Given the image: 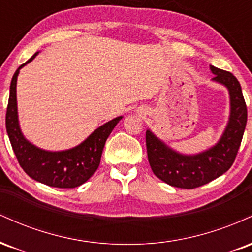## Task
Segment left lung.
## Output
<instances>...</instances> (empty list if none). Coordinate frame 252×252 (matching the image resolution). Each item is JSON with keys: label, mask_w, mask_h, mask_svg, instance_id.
Returning a JSON list of instances; mask_svg holds the SVG:
<instances>
[{"label": "left lung", "mask_w": 252, "mask_h": 252, "mask_svg": "<svg viewBox=\"0 0 252 252\" xmlns=\"http://www.w3.org/2000/svg\"><path fill=\"white\" fill-rule=\"evenodd\" d=\"M213 80L224 84L230 91V121L219 142L201 154L187 156L174 152L149 130L146 132L148 161L153 173L160 180L179 187L193 189L209 184L230 169L242 143L248 120L241 84L231 72L211 66Z\"/></svg>", "instance_id": "obj_1"}]
</instances>
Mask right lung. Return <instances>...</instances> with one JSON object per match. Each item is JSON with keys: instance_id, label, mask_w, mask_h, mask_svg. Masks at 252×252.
<instances>
[{"instance_id": "add662e5", "label": "right lung", "mask_w": 252, "mask_h": 252, "mask_svg": "<svg viewBox=\"0 0 252 252\" xmlns=\"http://www.w3.org/2000/svg\"><path fill=\"white\" fill-rule=\"evenodd\" d=\"M22 63L14 73L5 114V128L21 168L34 180L58 189H74L88 181L100 163L104 144L122 117L114 118L99 126L74 148L65 152H46L31 144L21 134L17 121L16 79L20 68L35 58Z\"/></svg>"}]
</instances>
